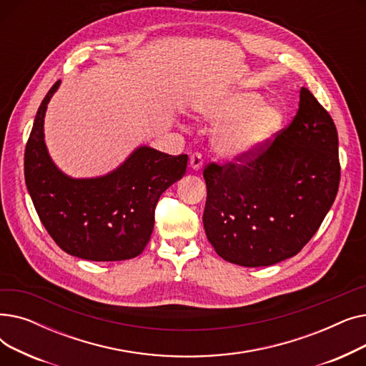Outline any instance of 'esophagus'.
Returning <instances> with one entry per match:
<instances>
[{"label":"esophagus","instance_id":"34e87169","mask_svg":"<svg viewBox=\"0 0 366 366\" xmlns=\"http://www.w3.org/2000/svg\"><path fill=\"white\" fill-rule=\"evenodd\" d=\"M203 156H202V152H194V154H191V157H189V166H191V169H194V170H200L202 169V166H203Z\"/></svg>","mask_w":366,"mask_h":366}]
</instances>
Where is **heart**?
<instances>
[{
    "label": "heart",
    "mask_w": 366,
    "mask_h": 366,
    "mask_svg": "<svg viewBox=\"0 0 366 366\" xmlns=\"http://www.w3.org/2000/svg\"><path fill=\"white\" fill-rule=\"evenodd\" d=\"M210 120L224 122L215 133V148L224 157L252 156L270 141L283 122V111L274 104H262L257 93L243 92L227 96L203 108Z\"/></svg>",
    "instance_id": "obj_1"
}]
</instances>
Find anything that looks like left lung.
<instances>
[{"label": "left lung", "mask_w": 366, "mask_h": 366, "mask_svg": "<svg viewBox=\"0 0 366 366\" xmlns=\"http://www.w3.org/2000/svg\"><path fill=\"white\" fill-rule=\"evenodd\" d=\"M340 172L334 120L301 87L295 117L274 139L252 156L204 167L207 240L221 258L243 267L297 255L331 209Z\"/></svg>", "instance_id": "obj_1"}]
</instances>
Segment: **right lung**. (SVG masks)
Returning <instances> with one entry per match:
<instances>
[{
  "label": "right lung",
  "instance_id": "add662e5",
  "mask_svg": "<svg viewBox=\"0 0 366 366\" xmlns=\"http://www.w3.org/2000/svg\"><path fill=\"white\" fill-rule=\"evenodd\" d=\"M56 81L40 108L25 148V182L40 221L66 254L87 261H124L149 242L154 210L164 191L185 175L187 154L169 156L141 147L107 177L72 179L57 169L44 144V115Z\"/></svg>",
  "mask_w": 366,
  "mask_h": 366
}]
</instances>
